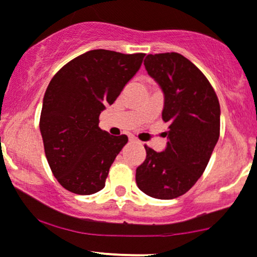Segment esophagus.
Listing matches in <instances>:
<instances>
[{
    "mask_svg": "<svg viewBox=\"0 0 257 257\" xmlns=\"http://www.w3.org/2000/svg\"><path fill=\"white\" fill-rule=\"evenodd\" d=\"M129 140H131V142H134V143H139V142H138L137 138H136V137H133V136L129 137Z\"/></svg>",
    "mask_w": 257,
    "mask_h": 257,
    "instance_id": "34e87169",
    "label": "esophagus"
}]
</instances>
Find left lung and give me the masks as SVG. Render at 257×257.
<instances>
[{
    "label": "left lung",
    "instance_id": "8db88e82",
    "mask_svg": "<svg viewBox=\"0 0 257 257\" xmlns=\"http://www.w3.org/2000/svg\"><path fill=\"white\" fill-rule=\"evenodd\" d=\"M144 65L164 91L169 142L163 153L145 145L137 185L154 198H177L202 176L219 139V101L203 72L181 54H149Z\"/></svg>",
    "mask_w": 257,
    "mask_h": 257
}]
</instances>
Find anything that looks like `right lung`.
Segmentation results:
<instances>
[{
    "label": "right lung",
    "instance_id": "right-lung-1",
    "mask_svg": "<svg viewBox=\"0 0 257 257\" xmlns=\"http://www.w3.org/2000/svg\"><path fill=\"white\" fill-rule=\"evenodd\" d=\"M144 56L90 50L64 65L51 79L39 128L51 172L65 190L92 194L106 185L110 165L128 137L102 131L99 114L117 99Z\"/></svg>",
    "mask_w": 257,
    "mask_h": 257
}]
</instances>
